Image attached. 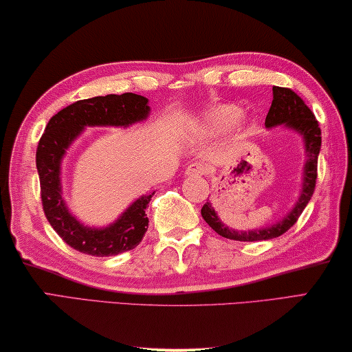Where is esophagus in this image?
Here are the masks:
<instances>
[{
    "instance_id": "34e87169",
    "label": "esophagus",
    "mask_w": 352,
    "mask_h": 352,
    "mask_svg": "<svg viewBox=\"0 0 352 352\" xmlns=\"http://www.w3.org/2000/svg\"><path fill=\"white\" fill-rule=\"evenodd\" d=\"M186 173L188 176H203L207 173V166L201 162H193L187 166Z\"/></svg>"
}]
</instances>
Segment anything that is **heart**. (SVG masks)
<instances>
[{"label":"heart","instance_id":"b5f03b06","mask_svg":"<svg viewBox=\"0 0 352 352\" xmlns=\"http://www.w3.org/2000/svg\"><path fill=\"white\" fill-rule=\"evenodd\" d=\"M240 117V109L234 104H220L207 111L198 122L199 128L207 132H223L235 124Z\"/></svg>","mask_w":352,"mask_h":352}]
</instances>
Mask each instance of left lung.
Here are the masks:
<instances>
[{
	"mask_svg": "<svg viewBox=\"0 0 352 352\" xmlns=\"http://www.w3.org/2000/svg\"><path fill=\"white\" fill-rule=\"evenodd\" d=\"M280 124L301 134L304 138V146H306L307 160L306 165H304L302 190L298 198V203L290 210L289 215H285L280 221L273 224V226L248 230V232L246 230H235L228 228L218 218L212 204L206 203L203 209H201V215H203L206 223L217 234H220L221 237L239 241H258L279 237V235L287 232L298 221L299 215L302 214V210L306 209L310 198H312L315 192L316 176H318L316 175V166H318V154L321 148L320 124L316 122L312 111L304 104L301 96H298L292 89L273 87V102L268 111L267 118H265V126L270 129Z\"/></svg>",
	"mask_w": 352,
	"mask_h": 352,
	"instance_id": "obj_1",
	"label": "left lung"
}]
</instances>
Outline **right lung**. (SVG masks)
<instances>
[{"label": "right lung", "mask_w": 352, "mask_h": 352, "mask_svg": "<svg viewBox=\"0 0 352 352\" xmlns=\"http://www.w3.org/2000/svg\"><path fill=\"white\" fill-rule=\"evenodd\" d=\"M148 100L135 94L95 96L80 100L57 112L40 137L36 164L40 195L46 220L73 250L89 256L106 257L134 250L148 229L146 206L154 192L134 201L111 226L95 229L74 218L62 198L60 164L85 126H129L146 120Z\"/></svg>", "instance_id": "1"}]
</instances>
